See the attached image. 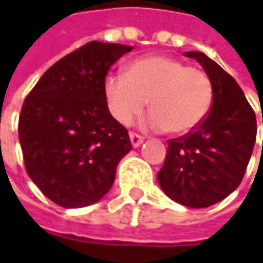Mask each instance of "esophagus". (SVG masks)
I'll list each match as a JSON object with an SVG mask.
<instances>
[{"label": "esophagus", "instance_id": "obj_1", "mask_svg": "<svg viewBox=\"0 0 263 263\" xmlns=\"http://www.w3.org/2000/svg\"><path fill=\"white\" fill-rule=\"evenodd\" d=\"M143 136H140V135H137V133H130V142H132V145L135 147L140 146L142 143H143Z\"/></svg>", "mask_w": 263, "mask_h": 263}]
</instances>
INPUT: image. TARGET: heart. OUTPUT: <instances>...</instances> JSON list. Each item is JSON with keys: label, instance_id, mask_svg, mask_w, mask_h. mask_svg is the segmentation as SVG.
<instances>
[{"label": "heart", "instance_id": "1", "mask_svg": "<svg viewBox=\"0 0 263 263\" xmlns=\"http://www.w3.org/2000/svg\"><path fill=\"white\" fill-rule=\"evenodd\" d=\"M104 95L111 116L128 126L146 108L152 112L143 126L149 130L187 135L203 123L212 102L214 85L205 70L189 67L167 55L135 60L127 73H109Z\"/></svg>", "mask_w": 263, "mask_h": 263}]
</instances>
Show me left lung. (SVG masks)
Segmentation results:
<instances>
[{"label": "left lung", "instance_id": "8db88e82", "mask_svg": "<svg viewBox=\"0 0 263 263\" xmlns=\"http://www.w3.org/2000/svg\"><path fill=\"white\" fill-rule=\"evenodd\" d=\"M184 55L195 58L211 77L214 102L197 128L168 140L157 178L177 203L208 208L241 183L256 140V116L237 82L214 60L199 51Z\"/></svg>", "mask_w": 263, "mask_h": 263}]
</instances>
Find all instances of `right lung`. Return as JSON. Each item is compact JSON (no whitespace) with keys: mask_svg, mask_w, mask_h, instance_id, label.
I'll return each mask as SVG.
<instances>
[{"mask_svg":"<svg viewBox=\"0 0 263 263\" xmlns=\"http://www.w3.org/2000/svg\"><path fill=\"white\" fill-rule=\"evenodd\" d=\"M132 49L92 41L49 67L26 96L18 118L26 171L60 206L101 200L132 151L127 128L111 116L104 95L111 66Z\"/></svg>","mask_w":263,"mask_h":263,"instance_id":"1","label":"right lung"}]
</instances>
